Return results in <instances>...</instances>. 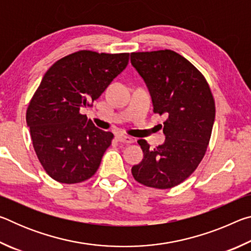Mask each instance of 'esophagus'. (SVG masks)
<instances>
[{
  "label": "esophagus",
  "instance_id": "obj_1",
  "mask_svg": "<svg viewBox=\"0 0 251 251\" xmlns=\"http://www.w3.org/2000/svg\"><path fill=\"white\" fill-rule=\"evenodd\" d=\"M117 141L120 143H124V144H131L134 143V139L129 137V136H126V135H117L116 136Z\"/></svg>",
  "mask_w": 251,
  "mask_h": 251
}]
</instances>
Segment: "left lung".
<instances>
[{
	"mask_svg": "<svg viewBox=\"0 0 251 251\" xmlns=\"http://www.w3.org/2000/svg\"><path fill=\"white\" fill-rule=\"evenodd\" d=\"M130 63L151 96L154 113L165 115L163 145L139 139L144 158L131 174L147 187L167 189L194 173L205 156L215 122L209 85L192 63L171 50L130 54Z\"/></svg>",
	"mask_w": 251,
	"mask_h": 251,
	"instance_id": "1",
	"label": "left lung"
}]
</instances>
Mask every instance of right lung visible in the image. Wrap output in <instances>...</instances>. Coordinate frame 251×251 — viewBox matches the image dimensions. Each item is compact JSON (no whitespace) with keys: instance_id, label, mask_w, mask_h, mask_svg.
Segmentation results:
<instances>
[{"instance_id":"add662e5","label":"right lung","mask_w":251,"mask_h":251,"mask_svg":"<svg viewBox=\"0 0 251 251\" xmlns=\"http://www.w3.org/2000/svg\"><path fill=\"white\" fill-rule=\"evenodd\" d=\"M128 53L79 50L50 67L26 112L33 147L45 172L56 181L76 184L100 167L114 135L79 110L99 99L128 64Z\"/></svg>"}]
</instances>
